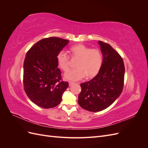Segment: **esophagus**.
<instances>
[{"label":"esophagus","instance_id":"34e87169","mask_svg":"<svg viewBox=\"0 0 148 148\" xmlns=\"http://www.w3.org/2000/svg\"><path fill=\"white\" fill-rule=\"evenodd\" d=\"M69 86H72V85L74 84V83L72 82H69Z\"/></svg>","mask_w":148,"mask_h":148}]
</instances>
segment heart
I'll use <instances>...</instances> for the list:
<instances>
[{
  "mask_svg": "<svg viewBox=\"0 0 148 148\" xmlns=\"http://www.w3.org/2000/svg\"><path fill=\"white\" fill-rule=\"evenodd\" d=\"M71 56L78 58L76 64L77 69L71 70L64 75L66 79L77 82L83 79L86 76L92 78L99 73L102 65V56L98 49H91L83 44H78L70 49ZM57 62L60 68L64 71L69 69L70 58L67 53L61 51L57 53Z\"/></svg>",
  "mask_w": 148,
  "mask_h": 148,
  "instance_id": "heart-1",
  "label": "heart"
}]
</instances>
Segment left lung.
<instances>
[{"label": "left lung", "mask_w": 148, "mask_h": 148, "mask_svg": "<svg viewBox=\"0 0 148 148\" xmlns=\"http://www.w3.org/2000/svg\"><path fill=\"white\" fill-rule=\"evenodd\" d=\"M103 56L99 73L90 81L80 84L78 104L83 109L95 112L112 104L123 90L125 66L122 58L109 44L99 41Z\"/></svg>", "instance_id": "1"}]
</instances>
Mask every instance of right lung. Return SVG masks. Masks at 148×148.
<instances>
[{
	"label": "right lung",
	"instance_id": "1",
	"mask_svg": "<svg viewBox=\"0 0 148 148\" xmlns=\"http://www.w3.org/2000/svg\"><path fill=\"white\" fill-rule=\"evenodd\" d=\"M69 42L51 37L40 40L26 54L23 63L25 91L35 104L44 109L59 105L69 83L61 80L57 53Z\"/></svg>",
	"mask_w": 148,
	"mask_h": 148
}]
</instances>
